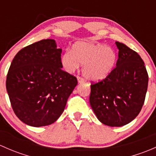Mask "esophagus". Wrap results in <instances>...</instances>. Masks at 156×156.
Returning <instances> with one entry per match:
<instances>
[{"label": "esophagus", "instance_id": "obj_1", "mask_svg": "<svg viewBox=\"0 0 156 156\" xmlns=\"http://www.w3.org/2000/svg\"><path fill=\"white\" fill-rule=\"evenodd\" d=\"M77 79H78V83H80V84H81V83H83V82H84V78H81V77H79V76L77 77Z\"/></svg>", "mask_w": 156, "mask_h": 156}]
</instances>
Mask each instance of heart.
Masks as SVG:
<instances>
[{"mask_svg":"<svg viewBox=\"0 0 156 156\" xmlns=\"http://www.w3.org/2000/svg\"><path fill=\"white\" fill-rule=\"evenodd\" d=\"M117 61L115 50L102 44L77 42L72 51L67 50L61 57L66 71L73 72L83 65L82 72L87 79L94 81L104 79L112 72Z\"/></svg>","mask_w":156,"mask_h":156,"instance_id":"1","label":"heart"}]
</instances>
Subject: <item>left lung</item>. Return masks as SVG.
<instances>
[{"label":"left lung","instance_id":"left-lung-1","mask_svg":"<svg viewBox=\"0 0 156 156\" xmlns=\"http://www.w3.org/2000/svg\"><path fill=\"white\" fill-rule=\"evenodd\" d=\"M116 67L105 79L90 85V104L98 120L110 127L130 123L143 107L149 77L144 62L120 42Z\"/></svg>","mask_w":156,"mask_h":156}]
</instances>
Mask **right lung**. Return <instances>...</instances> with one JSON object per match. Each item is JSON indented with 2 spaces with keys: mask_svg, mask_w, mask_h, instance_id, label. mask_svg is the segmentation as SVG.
<instances>
[{
  "mask_svg": "<svg viewBox=\"0 0 156 156\" xmlns=\"http://www.w3.org/2000/svg\"><path fill=\"white\" fill-rule=\"evenodd\" d=\"M61 53L53 39H44L22 49L11 62L6 87L16 115L26 125L56 122L78 84L62 70Z\"/></svg>",
  "mask_w": 156,
  "mask_h": 156,
  "instance_id": "obj_1",
  "label": "right lung"
}]
</instances>
